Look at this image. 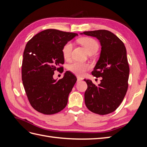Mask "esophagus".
Listing matches in <instances>:
<instances>
[{"label": "esophagus", "mask_w": 147, "mask_h": 147, "mask_svg": "<svg viewBox=\"0 0 147 147\" xmlns=\"http://www.w3.org/2000/svg\"><path fill=\"white\" fill-rule=\"evenodd\" d=\"M82 80V78H80V77H77V82H80Z\"/></svg>", "instance_id": "obj_1"}]
</instances>
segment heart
Returning a JSON list of instances; mask_svg holds the SVG:
<instances>
[{
	"label": "heart",
	"mask_w": 147,
	"mask_h": 147,
	"mask_svg": "<svg viewBox=\"0 0 147 147\" xmlns=\"http://www.w3.org/2000/svg\"><path fill=\"white\" fill-rule=\"evenodd\" d=\"M78 41L84 48L88 54L94 53L98 50L99 45L94 38L91 37H83L79 39ZM72 49L73 43L71 42H67L64 44L62 48V53L65 60L69 61L71 59ZM90 69V65L89 64L78 63V62H75L70 64L68 67L69 70L77 76H82Z\"/></svg>",
	"instance_id": "b5f03b06"
}]
</instances>
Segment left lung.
<instances>
[{"label":"left lung","mask_w":147,"mask_h":147,"mask_svg":"<svg viewBox=\"0 0 147 147\" xmlns=\"http://www.w3.org/2000/svg\"><path fill=\"white\" fill-rule=\"evenodd\" d=\"M83 34L96 37L102 47L99 59L91 74L102 79L97 86L91 80L84 79L88 85L84 102L91 112L109 114L121 104L127 90L129 67L126 47L117 35L109 30L85 31Z\"/></svg>","instance_id":"1"}]
</instances>
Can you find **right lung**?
<instances>
[{
    "mask_svg": "<svg viewBox=\"0 0 147 147\" xmlns=\"http://www.w3.org/2000/svg\"><path fill=\"white\" fill-rule=\"evenodd\" d=\"M76 33L57 29L44 30L27 43L22 62V80L31 106L37 112L52 115L63 110L77 78L69 71L59 80L53 79L55 71L63 72L62 48Z\"/></svg>",
    "mask_w": 147,
    "mask_h": 147,
    "instance_id": "right-lung-1",
    "label": "right lung"
}]
</instances>
